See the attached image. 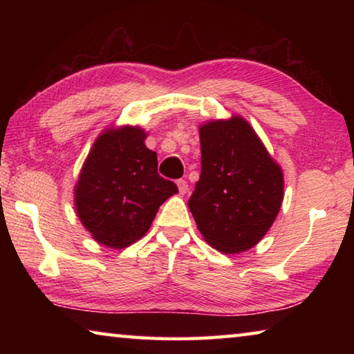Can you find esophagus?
<instances>
[{
    "label": "esophagus",
    "mask_w": 354,
    "mask_h": 354,
    "mask_svg": "<svg viewBox=\"0 0 354 354\" xmlns=\"http://www.w3.org/2000/svg\"><path fill=\"white\" fill-rule=\"evenodd\" d=\"M176 185H178V190H179V194H181V195L187 194V190H189V185H187V183L184 181V179H179V181H176Z\"/></svg>",
    "instance_id": "esophagus-1"
}]
</instances>
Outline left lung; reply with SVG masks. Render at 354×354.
<instances>
[{"label":"left lung","instance_id":"obj_1","mask_svg":"<svg viewBox=\"0 0 354 354\" xmlns=\"http://www.w3.org/2000/svg\"><path fill=\"white\" fill-rule=\"evenodd\" d=\"M201 175L189 209L205 241L226 254L253 248L284 198L283 169L241 115L200 127Z\"/></svg>","mask_w":354,"mask_h":354}]
</instances>
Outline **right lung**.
Masks as SVG:
<instances>
[{
  "label": "right lung",
  "mask_w": 354,
  "mask_h": 354,
  "mask_svg": "<svg viewBox=\"0 0 354 354\" xmlns=\"http://www.w3.org/2000/svg\"><path fill=\"white\" fill-rule=\"evenodd\" d=\"M140 127L107 128L93 142L75 185V209L98 243L127 248L147 234L159 206L178 194L158 173Z\"/></svg>",
  "instance_id": "right-lung-1"
}]
</instances>
